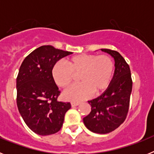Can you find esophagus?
I'll list each match as a JSON object with an SVG mask.
<instances>
[{
    "label": "esophagus",
    "instance_id": "esophagus-1",
    "mask_svg": "<svg viewBox=\"0 0 154 154\" xmlns=\"http://www.w3.org/2000/svg\"><path fill=\"white\" fill-rule=\"evenodd\" d=\"M79 103H75V102H72V103H71V105H72V107L77 106H79Z\"/></svg>",
    "mask_w": 154,
    "mask_h": 154
}]
</instances>
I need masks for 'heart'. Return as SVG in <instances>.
<instances>
[{"instance_id":"b5f03b06","label":"heart","mask_w":154,"mask_h":154,"mask_svg":"<svg viewBox=\"0 0 154 154\" xmlns=\"http://www.w3.org/2000/svg\"><path fill=\"white\" fill-rule=\"evenodd\" d=\"M67 66L57 62L52 68L51 75L55 84L66 88L78 76L80 83L69 87L63 92L68 101L80 102L94 94L104 92L109 86L113 77L115 65L107 55L81 54L66 60Z\"/></svg>"}]
</instances>
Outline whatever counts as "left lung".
<instances>
[{
    "mask_svg": "<svg viewBox=\"0 0 154 154\" xmlns=\"http://www.w3.org/2000/svg\"><path fill=\"white\" fill-rule=\"evenodd\" d=\"M115 60V72L107 89L89 102L91 112L83 118L85 126L93 133L106 134L125 121L129 112L133 87L130 66L118 51L103 48Z\"/></svg>",
    "mask_w": 154,
    "mask_h": 154,
    "instance_id": "left-lung-1",
    "label": "left lung"
}]
</instances>
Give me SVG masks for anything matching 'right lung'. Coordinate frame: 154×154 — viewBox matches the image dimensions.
I'll list each match as a JSON object with an SVG mask.
<instances>
[{
	"label": "right lung",
	"mask_w": 154,
	"mask_h": 154,
	"mask_svg": "<svg viewBox=\"0 0 154 154\" xmlns=\"http://www.w3.org/2000/svg\"><path fill=\"white\" fill-rule=\"evenodd\" d=\"M72 52L43 45L24 58L17 77V105L34 133L51 135L61 130L70 103L58 102L60 91L52 78L53 66Z\"/></svg>",
	"instance_id": "right-lung-1"
}]
</instances>
